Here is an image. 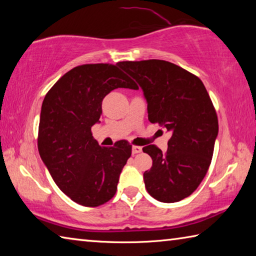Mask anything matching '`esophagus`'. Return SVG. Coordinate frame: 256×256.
I'll use <instances>...</instances> for the list:
<instances>
[{"mask_svg": "<svg viewBox=\"0 0 256 256\" xmlns=\"http://www.w3.org/2000/svg\"><path fill=\"white\" fill-rule=\"evenodd\" d=\"M142 151V148L141 146H132V154H140Z\"/></svg>", "mask_w": 256, "mask_h": 256, "instance_id": "esophagus-1", "label": "esophagus"}]
</instances>
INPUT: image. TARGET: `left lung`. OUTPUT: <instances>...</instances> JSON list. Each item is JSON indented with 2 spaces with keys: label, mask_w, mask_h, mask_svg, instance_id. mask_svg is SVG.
Returning a JSON list of instances; mask_svg holds the SVG:
<instances>
[{
  "label": "left lung",
  "mask_w": 256,
  "mask_h": 256,
  "mask_svg": "<svg viewBox=\"0 0 256 256\" xmlns=\"http://www.w3.org/2000/svg\"><path fill=\"white\" fill-rule=\"evenodd\" d=\"M118 66L144 90L150 122L172 134L164 154L154 144L142 149L152 158V167L144 174L146 188L160 202L183 200L201 184L214 154L218 118L209 94L196 76L167 60Z\"/></svg>",
  "instance_id": "obj_1"
}]
</instances>
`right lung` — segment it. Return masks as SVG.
<instances>
[{"instance_id":"1","label":"right lung","mask_w":256,"mask_h":256,"mask_svg":"<svg viewBox=\"0 0 256 256\" xmlns=\"http://www.w3.org/2000/svg\"><path fill=\"white\" fill-rule=\"evenodd\" d=\"M118 88L138 89L118 64H84L66 72L42 105L38 151L52 178L72 201L102 206L115 196L120 174L131 157L126 140L100 146L92 133L102 102Z\"/></svg>"}]
</instances>
